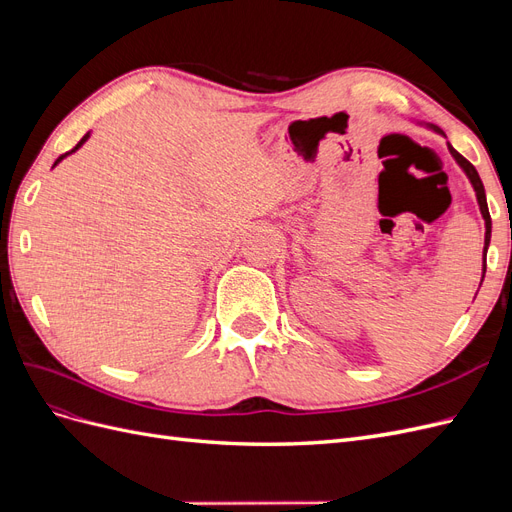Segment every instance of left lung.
<instances>
[{
  "label": "left lung",
  "instance_id": "obj_1",
  "mask_svg": "<svg viewBox=\"0 0 512 512\" xmlns=\"http://www.w3.org/2000/svg\"><path fill=\"white\" fill-rule=\"evenodd\" d=\"M451 149V153H453V158L457 160V164L466 170V175L470 177V181H472V185H474V192H476V198H478V205H480V213H483V218H485V256H487V247H489V241H491V215H489V209H487V196H485V185H483V181H480V177H478V173H476V168L461 156V153H457L453 147H448ZM485 271H487V258H485V262H483V277H485Z\"/></svg>",
  "mask_w": 512,
  "mask_h": 512
}]
</instances>
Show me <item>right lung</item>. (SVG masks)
<instances>
[{"mask_svg": "<svg viewBox=\"0 0 512 512\" xmlns=\"http://www.w3.org/2000/svg\"><path fill=\"white\" fill-rule=\"evenodd\" d=\"M87 138H89V134H85V136H83V138H81V141H79V145H76V147H74V149H72V151H76V149H79V147H81V145H83V143H85V141H87ZM72 151H68V153H72ZM68 153H64V156H59V158H57V160H55V164H59V162H61V160H64V158H66V156H68ZM55 164H53V166H55Z\"/></svg>", "mask_w": 512, "mask_h": 512, "instance_id": "add662e5", "label": "right lung"}]
</instances>
